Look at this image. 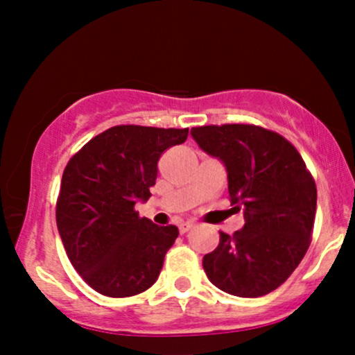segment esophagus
Returning a JSON list of instances; mask_svg holds the SVG:
<instances>
[{
  "instance_id": "esophagus-1",
  "label": "esophagus",
  "mask_w": 355,
  "mask_h": 355,
  "mask_svg": "<svg viewBox=\"0 0 355 355\" xmlns=\"http://www.w3.org/2000/svg\"><path fill=\"white\" fill-rule=\"evenodd\" d=\"M178 229H180V234H187V232L193 229V223H191V222H183V223H180V225H178Z\"/></svg>"
}]
</instances>
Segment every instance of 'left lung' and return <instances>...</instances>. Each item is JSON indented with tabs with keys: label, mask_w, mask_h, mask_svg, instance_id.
Wrapping results in <instances>:
<instances>
[{
	"label": "left lung",
	"mask_w": 355,
	"mask_h": 355,
	"mask_svg": "<svg viewBox=\"0 0 355 355\" xmlns=\"http://www.w3.org/2000/svg\"><path fill=\"white\" fill-rule=\"evenodd\" d=\"M191 137L223 162L230 202L245 225L220 232L218 247L203 257L215 287L237 297H262L295 270L312 240L317 187L297 148L257 125L191 128Z\"/></svg>",
	"instance_id": "obj_1"
}]
</instances>
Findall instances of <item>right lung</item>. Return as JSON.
I'll return each instance as SVG.
<instances>
[{
  "mask_svg": "<svg viewBox=\"0 0 355 355\" xmlns=\"http://www.w3.org/2000/svg\"><path fill=\"white\" fill-rule=\"evenodd\" d=\"M187 137L189 128L112 126L64 166L56 225L71 266L98 294L132 297L157 282L178 229L140 217L135 203L152 195L162 153Z\"/></svg>",
  "mask_w": 355,
  "mask_h": 355,
  "instance_id": "add662e5",
  "label": "right lung"
}]
</instances>
